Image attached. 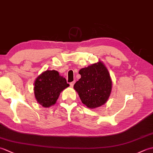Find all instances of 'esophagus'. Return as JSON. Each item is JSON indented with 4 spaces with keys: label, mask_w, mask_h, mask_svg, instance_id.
Wrapping results in <instances>:
<instances>
[{
    "label": "esophagus",
    "mask_w": 153,
    "mask_h": 153,
    "mask_svg": "<svg viewBox=\"0 0 153 153\" xmlns=\"http://www.w3.org/2000/svg\"><path fill=\"white\" fill-rule=\"evenodd\" d=\"M74 83H75V82H71V83H70V87H72L74 86Z\"/></svg>",
    "instance_id": "obj_1"
}]
</instances>
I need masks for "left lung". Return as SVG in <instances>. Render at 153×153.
I'll use <instances>...</instances> for the list:
<instances>
[{
    "mask_svg": "<svg viewBox=\"0 0 153 153\" xmlns=\"http://www.w3.org/2000/svg\"><path fill=\"white\" fill-rule=\"evenodd\" d=\"M81 78L74 88L87 108L94 109L107 102L112 91V82L109 71L102 62L82 68L79 71Z\"/></svg>",
    "mask_w": 153,
    "mask_h": 153,
    "instance_id": "1",
    "label": "left lung"
}]
</instances>
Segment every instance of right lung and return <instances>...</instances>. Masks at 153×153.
<instances>
[{"instance_id": "1", "label": "right lung", "mask_w": 153, "mask_h": 153, "mask_svg": "<svg viewBox=\"0 0 153 153\" xmlns=\"http://www.w3.org/2000/svg\"><path fill=\"white\" fill-rule=\"evenodd\" d=\"M66 79L56 70L42 72L34 82V95L37 102L45 108L55 105L64 89L69 87Z\"/></svg>"}]
</instances>
